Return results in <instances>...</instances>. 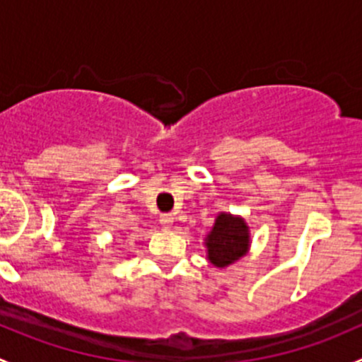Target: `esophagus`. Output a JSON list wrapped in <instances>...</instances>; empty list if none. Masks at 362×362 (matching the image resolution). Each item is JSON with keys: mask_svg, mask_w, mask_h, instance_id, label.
Masks as SVG:
<instances>
[{"mask_svg": "<svg viewBox=\"0 0 362 362\" xmlns=\"http://www.w3.org/2000/svg\"><path fill=\"white\" fill-rule=\"evenodd\" d=\"M159 222H160V226H163V228L170 229L171 224H173V217H171L170 214H163L159 217Z\"/></svg>", "mask_w": 362, "mask_h": 362, "instance_id": "34e87169", "label": "esophagus"}]
</instances>
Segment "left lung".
Here are the masks:
<instances>
[{
  "mask_svg": "<svg viewBox=\"0 0 362 362\" xmlns=\"http://www.w3.org/2000/svg\"><path fill=\"white\" fill-rule=\"evenodd\" d=\"M250 228L242 215L221 211L204 236L206 259L215 268H228L250 250Z\"/></svg>",
  "mask_w": 362,
  "mask_h": 362,
  "instance_id": "1",
  "label": "left lung"
}]
</instances>
